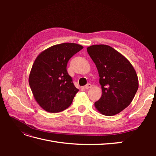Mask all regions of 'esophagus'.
I'll list each match as a JSON object with an SVG mask.
<instances>
[{"mask_svg": "<svg viewBox=\"0 0 156 156\" xmlns=\"http://www.w3.org/2000/svg\"><path fill=\"white\" fill-rule=\"evenodd\" d=\"M92 87V84H90V83H88L87 84H86L85 86L84 87V88L85 89H88V88H90Z\"/></svg>", "mask_w": 156, "mask_h": 156, "instance_id": "obj_1", "label": "esophagus"}]
</instances>
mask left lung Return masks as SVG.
Here are the masks:
<instances>
[{
  "label": "left lung",
  "mask_w": 156,
  "mask_h": 156,
  "mask_svg": "<svg viewBox=\"0 0 156 156\" xmlns=\"http://www.w3.org/2000/svg\"><path fill=\"white\" fill-rule=\"evenodd\" d=\"M87 52L100 76L102 95L94 106L101 114L113 116L131 103L139 88L136 72L129 61L107 45H93Z\"/></svg>",
  "instance_id": "left-lung-1"
}]
</instances>
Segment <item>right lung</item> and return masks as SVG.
<instances>
[{
    "mask_svg": "<svg viewBox=\"0 0 156 156\" xmlns=\"http://www.w3.org/2000/svg\"><path fill=\"white\" fill-rule=\"evenodd\" d=\"M83 47L74 43L51 46L37 56L29 83L36 102L49 112L66 109L79 89L74 86L66 67L69 60Z\"/></svg>",
    "mask_w": 156,
    "mask_h": 156,
    "instance_id": "1",
    "label": "right lung"
}]
</instances>
